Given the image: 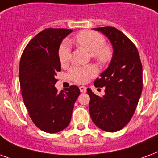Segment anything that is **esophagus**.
I'll return each mask as SVG.
<instances>
[{
  "label": "esophagus",
  "instance_id": "34e87169",
  "mask_svg": "<svg viewBox=\"0 0 158 158\" xmlns=\"http://www.w3.org/2000/svg\"><path fill=\"white\" fill-rule=\"evenodd\" d=\"M79 89H80V91L81 92V93H86V91H87V87H84V86H81V87H79Z\"/></svg>",
  "mask_w": 158,
  "mask_h": 158
}]
</instances>
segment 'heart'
Masks as SVG:
<instances>
[{
    "mask_svg": "<svg viewBox=\"0 0 158 158\" xmlns=\"http://www.w3.org/2000/svg\"><path fill=\"white\" fill-rule=\"evenodd\" d=\"M74 42L83 49H87L91 56L102 65L108 64L113 56L111 46L103 44L104 38L101 33L91 30L81 31L76 35ZM71 54L68 43L62 44L59 49V60L62 65H66L71 60ZM98 73V69L94 65H77L69 71V77L76 83H85L90 78L94 77Z\"/></svg>",
    "mask_w": 158,
    "mask_h": 158,
    "instance_id": "1",
    "label": "heart"
}]
</instances>
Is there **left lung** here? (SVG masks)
<instances>
[{
  "instance_id": "1",
  "label": "left lung",
  "mask_w": 158,
  "mask_h": 158,
  "mask_svg": "<svg viewBox=\"0 0 158 158\" xmlns=\"http://www.w3.org/2000/svg\"><path fill=\"white\" fill-rule=\"evenodd\" d=\"M93 29L106 35L114 52L109 67L94 81L96 87H105V94L99 97L87 88L90 115L101 130L116 132L135 111L142 92V65L135 45L122 32L109 26Z\"/></svg>"
}]
</instances>
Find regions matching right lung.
<instances>
[{
	"mask_svg": "<svg viewBox=\"0 0 158 158\" xmlns=\"http://www.w3.org/2000/svg\"><path fill=\"white\" fill-rule=\"evenodd\" d=\"M72 32L65 28H47L38 33L24 49L19 65L22 96L34 125L47 133H57L67 127L76 100L77 86L58 93L55 76L60 71L59 48Z\"/></svg>",
	"mask_w": 158,
	"mask_h": 158,
	"instance_id": "right-lung-1",
	"label": "right lung"
}]
</instances>
